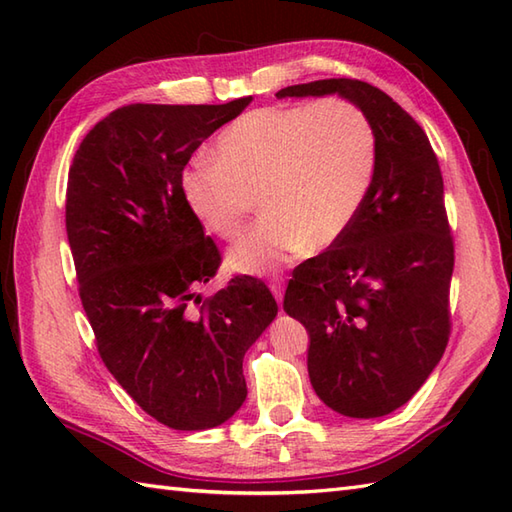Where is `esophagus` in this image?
<instances>
[{"label": "esophagus", "instance_id": "1", "mask_svg": "<svg viewBox=\"0 0 512 512\" xmlns=\"http://www.w3.org/2000/svg\"><path fill=\"white\" fill-rule=\"evenodd\" d=\"M284 279H273L270 281V290H273V295H275V299L281 303V299H284Z\"/></svg>", "mask_w": 512, "mask_h": 512}]
</instances>
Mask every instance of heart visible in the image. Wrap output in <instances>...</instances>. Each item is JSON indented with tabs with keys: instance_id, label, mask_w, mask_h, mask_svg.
<instances>
[{
	"instance_id": "b5f03b06",
	"label": "heart",
	"mask_w": 512,
	"mask_h": 512,
	"mask_svg": "<svg viewBox=\"0 0 512 512\" xmlns=\"http://www.w3.org/2000/svg\"><path fill=\"white\" fill-rule=\"evenodd\" d=\"M378 138L356 103L262 107L239 116L215 140V160L195 158L180 191L204 231L231 242L255 198L264 220L231 248L226 264L266 275L306 248L321 250L350 231L372 191Z\"/></svg>"
}]
</instances>
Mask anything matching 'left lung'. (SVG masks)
Returning a JSON list of instances; mask_svg holds the SVG:
<instances>
[{
  "label": "left lung",
  "instance_id": "obj_1",
  "mask_svg": "<svg viewBox=\"0 0 512 512\" xmlns=\"http://www.w3.org/2000/svg\"><path fill=\"white\" fill-rule=\"evenodd\" d=\"M339 94L369 116L378 167L339 242L292 270L284 310L310 334L317 396L350 418L402 407L440 363L451 334L453 237L438 158L424 129L358 79L290 85L286 96Z\"/></svg>",
  "mask_w": 512,
  "mask_h": 512
}]
</instances>
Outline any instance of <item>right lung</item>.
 Masks as SVG:
<instances>
[{
    "label": "right lung",
    "instance_id": "right-lung-1",
    "mask_svg": "<svg viewBox=\"0 0 512 512\" xmlns=\"http://www.w3.org/2000/svg\"><path fill=\"white\" fill-rule=\"evenodd\" d=\"M250 101L118 107L83 138L68 176L65 231L99 354L140 409L178 431L242 407L244 354L277 317L268 286L248 275L195 295L222 257L180 191L193 151Z\"/></svg>",
    "mask_w": 512,
    "mask_h": 512
}]
</instances>
